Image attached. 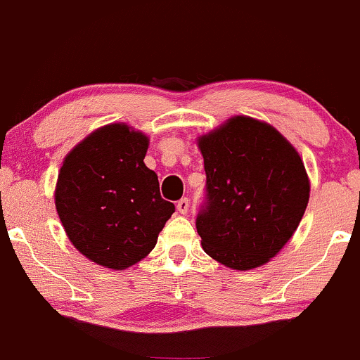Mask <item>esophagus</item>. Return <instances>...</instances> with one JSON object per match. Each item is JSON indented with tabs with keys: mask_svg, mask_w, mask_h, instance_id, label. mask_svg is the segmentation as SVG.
<instances>
[{
	"mask_svg": "<svg viewBox=\"0 0 360 360\" xmlns=\"http://www.w3.org/2000/svg\"><path fill=\"white\" fill-rule=\"evenodd\" d=\"M188 210H189V201H188V198H183V200L177 201V212L183 213V215H186Z\"/></svg>",
	"mask_w": 360,
	"mask_h": 360,
	"instance_id": "obj_1",
	"label": "esophagus"
}]
</instances>
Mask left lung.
I'll use <instances>...</instances> for the list:
<instances>
[{"label":"left lung","instance_id":"obj_1","mask_svg":"<svg viewBox=\"0 0 360 360\" xmlns=\"http://www.w3.org/2000/svg\"><path fill=\"white\" fill-rule=\"evenodd\" d=\"M207 207L196 219L205 252L246 271L282 251L309 201V177L294 145L268 122L232 116L196 138Z\"/></svg>","mask_w":360,"mask_h":360}]
</instances>
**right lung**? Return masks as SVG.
Segmentation results:
<instances>
[{"mask_svg":"<svg viewBox=\"0 0 360 360\" xmlns=\"http://www.w3.org/2000/svg\"><path fill=\"white\" fill-rule=\"evenodd\" d=\"M148 143L140 129L110 122L75 145L59 169L54 203L70 243L110 270L148 256L176 210L145 165Z\"/></svg>","mask_w":360,"mask_h":360,"instance_id":"obj_1","label":"right lung"}]
</instances>
